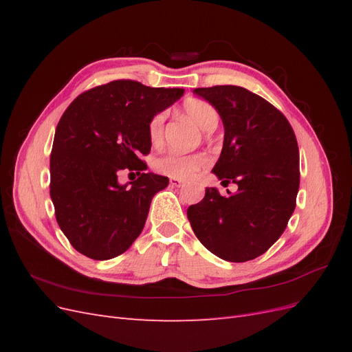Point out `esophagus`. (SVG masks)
<instances>
[{
	"label": "esophagus",
	"instance_id": "obj_1",
	"mask_svg": "<svg viewBox=\"0 0 352 352\" xmlns=\"http://www.w3.org/2000/svg\"><path fill=\"white\" fill-rule=\"evenodd\" d=\"M170 185L175 186V188H180V186H184L185 184L182 182V180H177V179H170Z\"/></svg>",
	"mask_w": 352,
	"mask_h": 352
}]
</instances>
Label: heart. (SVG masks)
<instances>
[{"mask_svg": "<svg viewBox=\"0 0 352 352\" xmlns=\"http://www.w3.org/2000/svg\"><path fill=\"white\" fill-rule=\"evenodd\" d=\"M184 113L201 129L207 132L214 131L219 122L220 114L214 105L206 100L190 98L182 105ZM166 116L164 113H157L148 124V135L154 145L162 144L163 141V127ZM208 166V157L202 153L182 154V153H168L154 162V168L158 173L177 180H188L195 177L201 170Z\"/></svg>", "mask_w": 352, "mask_h": 352, "instance_id": "1", "label": "heart"}]
</instances>
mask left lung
Masks as SVG:
<instances>
[{
    "label": "left lung",
    "instance_id": "1",
    "mask_svg": "<svg viewBox=\"0 0 352 352\" xmlns=\"http://www.w3.org/2000/svg\"><path fill=\"white\" fill-rule=\"evenodd\" d=\"M217 109L225 141L214 173L238 192L206 197L188 208L192 230L217 257L243 263L257 258L280 238L296 206L300 151L283 113L260 95L233 85L197 88Z\"/></svg>",
    "mask_w": 352,
    "mask_h": 352
}]
</instances>
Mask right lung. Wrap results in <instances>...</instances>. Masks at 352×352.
Listing matches in <instances>:
<instances>
[{"instance_id":"right-lung-1","label":"right lung","mask_w":352,"mask_h":352,"mask_svg":"<svg viewBox=\"0 0 352 352\" xmlns=\"http://www.w3.org/2000/svg\"><path fill=\"white\" fill-rule=\"evenodd\" d=\"M185 89L119 79L78 95L57 124L50 157V195L72 247L92 260L123 254L141 235L153 197L168 179L144 173L148 124ZM136 173L130 186L116 179Z\"/></svg>"}]
</instances>
